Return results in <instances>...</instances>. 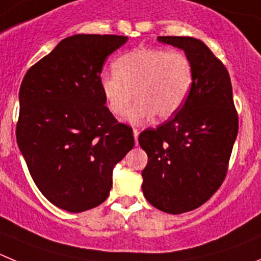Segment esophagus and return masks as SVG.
Instances as JSON below:
<instances>
[{
	"instance_id": "34e87169",
	"label": "esophagus",
	"mask_w": 261,
	"mask_h": 261,
	"mask_svg": "<svg viewBox=\"0 0 261 261\" xmlns=\"http://www.w3.org/2000/svg\"><path fill=\"white\" fill-rule=\"evenodd\" d=\"M134 139H135V144L138 145V136H139V130L138 128H134Z\"/></svg>"
}]
</instances>
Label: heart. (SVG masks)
I'll use <instances>...</instances> for the list:
<instances>
[{
    "label": "heart",
    "instance_id": "b5f03b06",
    "mask_svg": "<svg viewBox=\"0 0 261 261\" xmlns=\"http://www.w3.org/2000/svg\"><path fill=\"white\" fill-rule=\"evenodd\" d=\"M113 66L116 72L100 76V88L114 116H123L135 95L138 102L126 116L131 123L174 116L194 81L191 61L180 50L136 48L116 58Z\"/></svg>",
    "mask_w": 261,
    "mask_h": 261
}]
</instances>
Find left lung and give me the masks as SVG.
<instances>
[{
  "mask_svg": "<svg viewBox=\"0 0 261 261\" xmlns=\"http://www.w3.org/2000/svg\"><path fill=\"white\" fill-rule=\"evenodd\" d=\"M157 40L185 51L194 81L178 113L139 135L148 154L142 190L157 210L179 215L210 200L224 182L238 134V114L229 72L203 41L183 36Z\"/></svg>",
  "mask_w": 261,
  "mask_h": 261,
  "instance_id": "1",
  "label": "left lung"
}]
</instances>
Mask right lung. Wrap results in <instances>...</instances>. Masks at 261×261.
I'll return each mask as SVG.
<instances>
[{
	"mask_svg": "<svg viewBox=\"0 0 261 261\" xmlns=\"http://www.w3.org/2000/svg\"><path fill=\"white\" fill-rule=\"evenodd\" d=\"M126 41L66 37L20 84L16 143L37 189L61 210L79 213L107 200L113 168L134 147L133 128L114 118L100 88L105 60Z\"/></svg>",
	"mask_w": 261,
	"mask_h": 261,
	"instance_id": "right-lung-1",
	"label": "right lung"
}]
</instances>
